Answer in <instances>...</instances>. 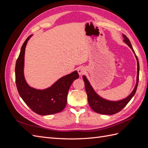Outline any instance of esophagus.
Segmentation results:
<instances>
[{"label": "esophagus", "instance_id": "esophagus-1", "mask_svg": "<svg viewBox=\"0 0 148 148\" xmlns=\"http://www.w3.org/2000/svg\"><path fill=\"white\" fill-rule=\"evenodd\" d=\"M78 74L81 76L86 72V69H85V68H84V67H79V68L78 69Z\"/></svg>", "mask_w": 148, "mask_h": 148}]
</instances>
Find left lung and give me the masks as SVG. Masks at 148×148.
I'll use <instances>...</instances> for the list:
<instances>
[{
  "label": "left lung",
  "mask_w": 148,
  "mask_h": 148,
  "mask_svg": "<svg viewBox=\"0 0 148 148\" xmlns=\"http://www.w3.org/2000/svg\"><path fill=\"white\" fill-rule=\"evenodd\" d=\"M123 38L124 39L123 42L127 44V45L131 48L137 60V76H136V83L133 90L130 95L127 97L124 98L123 99L119 101H109L104 99L101 97L93 89L90 83L88 81L85 75L83 76V81L84 82L85 89L88 96V101L89 106L91 108L98 114H101L103 115H113L116 113L119 112L121 110L123 109L126 105L132 99V98L135 95L136 91V89L138 87V84L139 81V72H140V65L138 57L135 54V52L134 51L133 47L131 44L129 39L125 34H122Z\"/></svg>",
  "instance_id": "1"
}]
</instances>
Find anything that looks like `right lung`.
<instances>
[{
  "instance_id": "add662e5",
  "label": "right lung",
  "mask_w": 148,
  "mask_h": 148,
  "mask_svg": "<svg viewBox=\"0 0 148 148\" xmlns=\"http://www.w3.org/2000/svg\"><path fill=\"white\" fill-rule=\"evenodd\" d=\"M30 35L21 48L15 65V82L20 97L35 113L47 115L59 113L63 110L67 102V95L74 80L78 78L77 71H74L59 78L52 86L44 89L31 87L24 75L25 52Z\"/></svg>"
}]
</instances>
